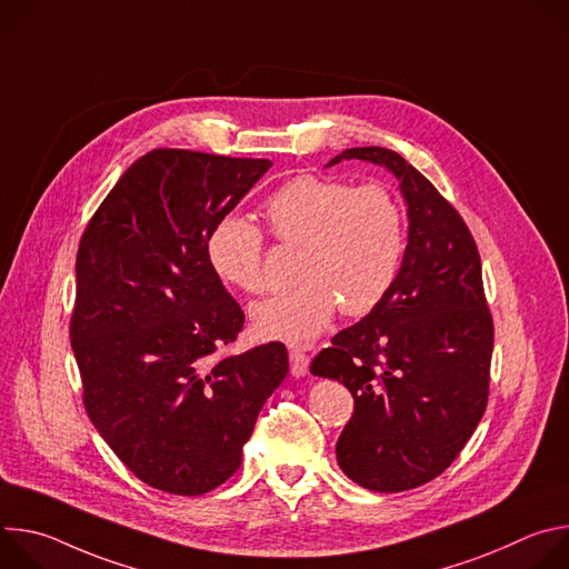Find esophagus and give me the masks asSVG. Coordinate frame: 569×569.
Here are the masks:
<instances>
[{
    "instance_id": "34e87169",
    "label": "esophagus",
    "mask_w": 569,
    "mask_h": 569,
    "mask_svg": "<svg viewBox=\"0 0 569 569\" xmlns=\"http://www.w3.org/2000/svg\"><path fill=\"white\" fill-rule=\"evenodd\" d=\"M308 362L310 360H308V356L303 351H299V349L290 351V371H292L295 378H301V376L308 373Z\"/></svg>"
}]
</instances>
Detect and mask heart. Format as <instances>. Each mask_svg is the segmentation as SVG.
Here are the masks:
<instances>
[{
    "label": "heart",
    "instance_id": "1",
    "mask_svg": "<svg viewBox=\"0 0 569 569\" xmlns=\"http://www.w3.org/2000/svg\"><path fill=\"white\" fill-rule=\"evenodd\" d=\"M263 213L281 246L301 248V254L299 286L252 308L259 336L308 345L329 329L338 308L347 317L367 315L391 288L405 250V216L385 184L299 176L268 198ZM207 259L242 292L268 288L263 233L246 218L227 216L211 229Z\"/></svg>",
    "mask_w": 569,
    "mask_h": 569
}]
</instances>
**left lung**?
Instances as JSON below:
<instances>
[{
  "label": "left lung",
  "instance_id": "1",
  "mask_svg": "<svg viewBox=\"0 0 569 569\" xmlns=\"http://www.w3.org/2000/svg\"><path fill=\"white\" fill-rule=\"evenodd\" d=\"M385 167L408 204V248L382 301L317 353L312 376L353 396L336 455L378 493L441 475L472 437L489 400L493 317L475 240L457 209L398 152L367 146L333 157Z\"/></svg>",
  "mask_w": 569,
  "mask_h": 569
}]
</instances>
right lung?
<instances>
[{
  "label": "right lung",
  "instance_id": "right-lung-1",
  "mask_svg": "<svg viewBox=\"0 0 569 569\" xmlns=\"http://www.w3.org/2000/svg\"><path fill=\"white\" fill-rule=\"evenodd\" d=\"M270 167V159L150 150L80 238L69 338L86 410L157 491L202 496L227 481L288 373L281 342L218 356L246 315L207 259L211 229Z\"/></svg>",
  "mask_w": 569,
  "mask_h": 569
}]
</instances>
